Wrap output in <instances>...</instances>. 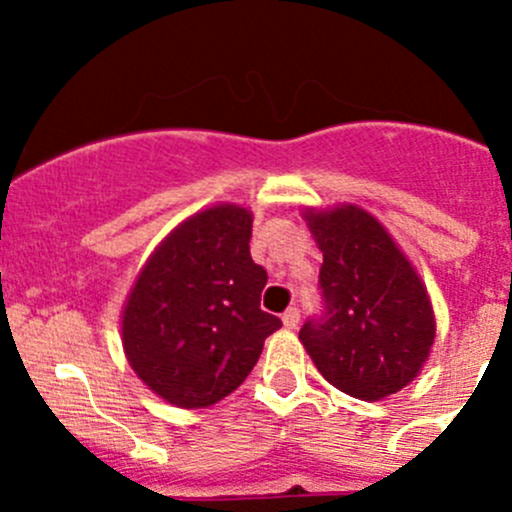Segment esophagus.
I'll return each instance as SVG.
<instances>
[{
  "label": "esophagus",
  "mask_w": 512,
  "mask_h": 512,
  "mask_svg": "<svg viewBox=\"0 0 512 512\" xmlns=\"http://www.w3.org/2000/svg\"><path fill=\"white\" fill-rule=\"evenodd\" d=\"M282 324H285V329H297L299 324V309L297 307H289L285 314H282Z\"/></svg>",
  "instance_id": "1"
}]
</instances>
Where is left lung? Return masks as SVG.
Masks as SVG:
<instances>
[{
    "instance_id": "8db88e82",
    "label": "left lung",
    "mask_w": 512,
    "mask_h": 512,
    "mask_svg": "<svg viewBox=\"0 0 512 512\" xmlns=\"http://www.w3.org/2000/svg\"><path fill=\"white\" fill-rule=\"evenodd\" d=\"M322 250L324 314L299 329L319 374L344 394L381 401L421 374L436 314L416 267L359 205L302 213Z\"/></svg>"
}]
</instances>
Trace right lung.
I'll return each instance as SVG.
<instances>
[{
	"label": "right lung",
	"instance_id": "right-lung-1",
	"mask_svg": "<svg viewBox=\"0 0 512 512\" xmlns=\"http://www.w3.org/2000/svg\"><path fill=\"white\" fill-rule=\"evenodd\" d=\"M252 213L218 203L168 232L138 272L121 342L138 379L178 409H208L237 389L282 327L260 309L267 272L250 257Z\"/></svg>",
	"mask_w": 512,
	"mask_h": 512
}]
</instances>
